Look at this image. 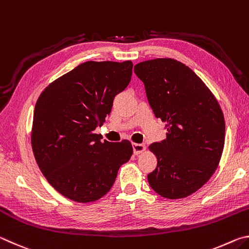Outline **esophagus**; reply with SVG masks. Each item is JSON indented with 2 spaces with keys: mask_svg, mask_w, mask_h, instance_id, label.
<instances>
[{
  "mask_svg": "<svg viewBox=\"0 0 249 249\" xmlns=\"http://www.w3.org/2000/svg\"><path fill=\"white\" fill-rule=\"evenodd\" d=\"M146 146L144 144H133V151L135 155H138L145 151Z\"/></svg>",
  "mask_w": 249,
  "mask_h": 249,
  "instance_id": "34e87169",
  "label": "esophagus"
}]
</instances>
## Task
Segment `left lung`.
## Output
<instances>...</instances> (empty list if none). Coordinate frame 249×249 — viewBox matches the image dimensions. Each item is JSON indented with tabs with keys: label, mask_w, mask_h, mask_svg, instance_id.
<instances>
[{
	"label": "left lung",
	"mask_w": 249,
	"mask_h": 249,
	"mask_svg": "<svg viewBox=\"0 0 249 249\" xmlns=\"http://www.w3.org/2000/svg\"><path fill=\"white\" fill-rule=\"evenodd\" d=\"M145 86L155 116L166 122V140L149 149L157 167L147 176L153 190L167 199H182L208 182L224 148L223 112L204 82L170 58L142 61L134 67Z\"/></svg>",
	"instance_id": "8db88e82"
}]
</instances>
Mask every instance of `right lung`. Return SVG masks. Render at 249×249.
Listing matches in <instances>:
<instances>
[{"mask_svg": "<svg viewBox=\"0 0 249 249\" xmlns=\"http://www.w3.org/2000/svg\"><path fill=\"white\" fill-rule=\"evenodd\" d=\"M132 61H87L54 80L35 105L32 147L48 182L70 200L107 195L133 154L128 141L102 142L94 130L128 86Z\"/></svg>", "mask_w": 249, "mask_h": 249, "instance_id": "right-lung-1", "label": "right lung"}]
</instances>
